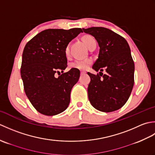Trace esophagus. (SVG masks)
<instances>
[{
  "label": "esophagus",
  "mask_w": 155,
  "mask_h": 155,
  "mask_svg": "<svg viewBox=\"0 0 155 155\" xmlns=\"http://www.w3.org/2000/svg\"><path fill=\"white\" fill-rule=\"evenodd\" d=\"M86 74V72H83V71H81V75L82 76V75H83V74Z\"/></svg>",
  "instance_id": "esophagus-1"
}]
</instances>
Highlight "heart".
Segmentation results:
<instances>
[{"mask_svg": "<svg viewBox=\"0 0 155 155\" xmlns=\"http://www.w3.org/2000/svg\"><path fill=\"white\" fill-rule=\"evenodd\" d=\"M83 41L85 45L88 48L91 44L94 41V39L91 36L86 35L83 37ZM64 52L66 55L69 54V45H67L64 49ZM92 63V61L89 58L87 59H77L74 61L72 62L69 64V67L71 68H76L78 70H87L89 67V66Z\"/></svg>", "mask_w": 155, "mask_h": 155, "instance_id": "heart-1", "label": "heart"}]
</instances>
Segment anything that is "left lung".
<instances>
[{"label":"left lung","instance_id":"1","mask_svg":"<svg viewBox=\"0 0 155 155\" xmlns=\"http://www.w3.org/2000/svg\"><path fill=\"white\" fill-rule=\"evenodd\" d=\"M83 30L93 36L100 47L93 68L101 71L99 74L103 69L107 72L101 76L87 72L91 77L88 99L93 107L100 111L117 110L127 103L134 85V64L129 45L123 37L107 28Z\"/></svg>","mask_w":155,"mask_h":155}]
</instances>
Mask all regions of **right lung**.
Here are the masks:
<instances>
[{
  "instance_id": "obj_1",
  "label": "right lung",
  "mask_w": 155,
  "mask_h": 155,
  "mask_svg": "<svg viewBox=\"0 0 155 155\" xmlns=\"http://www.w3.org/2000/svg\"><path fill=\"white\" fill-rule=\"evenodd\" d=\"M83 32L80 28L47 29L28 41L22 57L21 75L25 92L39 113L53 116L67 109L71 91L80 77L78 69L67 67L64 49L70 41ZM62 74L58 78L56 72Z\"/></svg>"
}]
</instances>
